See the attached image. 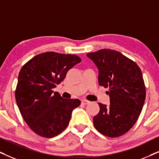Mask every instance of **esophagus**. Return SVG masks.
<instances>
[{
	"instance_id": "34e87169",
	"label": "esophagus",
	"mask_w": 159,
	"mask_h": 159,
	"mask_svg": "<svg viewBox=\"0 0 159 159\" xmlns=\"http://www.w3.org/2000/svg\"><path fill=\"white\" fill-rule=\"evenodd\" d=\"M90 101H89V100H81V103L83 104V105H86V104L89 103Z\"/></svg>"
}]
</instances>
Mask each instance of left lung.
<instances>
[{
    "mask_svg": "<svg viewBox=\"0 0 159 159\" xmlns=\"http://www.w3.org/2000/svg\"><path fill=\"white\" fill-rule=\"evenodd\" d=\"M97 66L98 83L109 86L110 105L98 103L100 111L93 117L94 128L108 137H117L136 123L143 108L146 90L141 70L120 52L110 49L86 54Z\"/></svg>",
    "mask_w": 159,
    "mask_h": 159,
    "instance_id": "8db88e82",
    "label": "left lung"
}]
</instances>
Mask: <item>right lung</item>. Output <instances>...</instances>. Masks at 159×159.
I'll use <instances>...</instances> for the list:
<instances>
[{"instance_id": "1", "label": "right lung", "mask_w": 159, "mask_h": 159, "mask_svg": "<svg viewBox=\"0 0 159 159\" xmlns=\"http://www.w3.org/2000/svg\"><path fill=\"white\" fill-rule=\"evenodd\" d=\"M81 61L76 55L56 52L40 53L23 66L18 75L15 99L23 120L34 133L52 138L69 124L78 99H64L53 88L68 70Z\"/></svg>"}]
</instances>
